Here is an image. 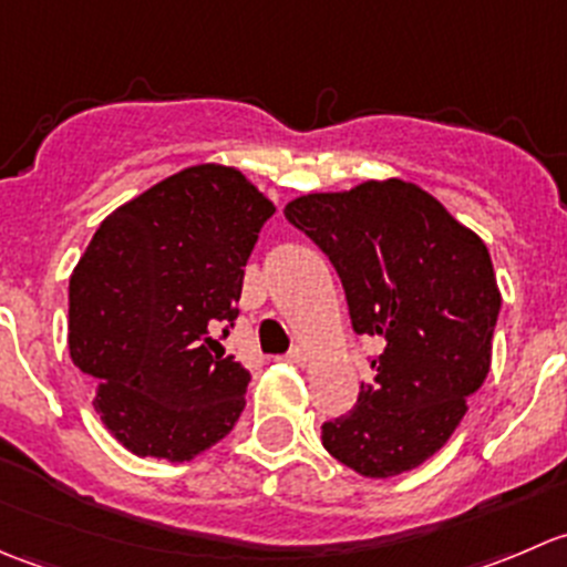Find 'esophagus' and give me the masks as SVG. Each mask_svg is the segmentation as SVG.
Segmentation results:
<instances>
[{
	"mask_svg": "<svg viewBox=\"0 0 567 567\" xmlns=\"http://www.w3.org/2000/svg\"><path fill=\"white\" fill-rule=\"evenodd\" d=\"M285 359H288V362L301 364V362H305V351H301V348H290L288 357H285Z\"/></svg>",
	"mask_w": 567,
	"mask_h": 567,
	"instance_id": "esophagus-1",
	"label": "esophagus"
}]
</instances>
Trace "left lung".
<instances>
[{
  "mask_svg": "<svg viewBox=\"0 0 567 567\" xmlns=\"http://www.w3.org/2000/svg\"><path fill=\"white\" fill-rule=\"evenodd\" d=\"M285 219L334 266L357 334L379 340L373 381L320 442L364 477L431 458L483 386L502 296L485 244L414 183L307 194Z\"/></svg>",
  "mask_w": 567,
  "mask_h": 567,
  "instance_id": "1",
  "label": "left lung"
}]
</instances>
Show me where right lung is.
<instances>
[{
	"label": "right lung",
	"instance_id": "add662e5",
	"mask_svg": "<svg viewBox=\"0 0 567 567\" xmlns=\"http://www.w3.org/2000/svg\"><path fill=\"white\" fill-rule=\"evenodd\" d=\"M274 205L238 169L169 175L101 221L71 277L68 346L95 411L142 458L188 461L233 431L249 373L214 353Z\"/></svg>",
	"mask_w": 567,
	"mask_h": 567
}]
</instances>
